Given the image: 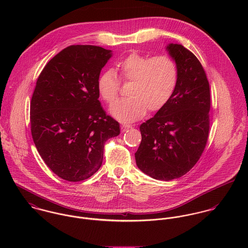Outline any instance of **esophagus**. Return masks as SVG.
<instances>
[{"label": "esophagus", "instance_id": "obj_1", "mask_svg": "<svg viewBox=\"0 0 248 248\" xmlns=\"http://www.w3.org/2000/svg\"><path fill=\"white\" fill-rule=\"evenodd\" d=\"M130 128H132V126L129 125V124H122L121 125V131L122 132H124V131H126L127 129H130Z\"/></svg>", "mask_w": 248, "mask_h": 248}]
</instances>
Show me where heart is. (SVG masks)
Segmentation results:
<instances>
[{
    "label": "heart",
    "mask_w": 248,
    "mask_h": 248,
    "mask_svg": "<svg viewBox=\"0 0 248 248\" xmlns=\"http://www.w3.org/2000/svg\"><path fill=\"white\" fill-rule=\"evenodd\" d=\"M122 82H132L128 98L117 101L110 108L117 119L131 122L147 112L162 109L172 98L178 81L176 62L167 55L147 56L133 52L116 64ZM97 91L107 104L111 105L120 91V82L111 70L98 77Z\"/></svg>",
    "instance_id": "obj_1"
}]
</instances>
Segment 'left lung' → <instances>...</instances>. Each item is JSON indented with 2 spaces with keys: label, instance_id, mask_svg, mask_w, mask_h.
Instances as JSON below:
<instances>
[{
  "label": "left lung",
  "instance_id": "1",
  "mask_svg": "<svg viewBox=\"0 0 248 248\" xmlns=\"http://www.w3.org/2000/svg\"><path fill=\"white\" fill-rule=\"evenodd\" d=\"M178 70L172 98L140 125L142 140L135 154L138 167L148 176L172 180L189 172L202 156L209 135L210 88L196 55L181 45L167 46Z\"/></svg>",
  "mask_w": 248,
  "mask_h": 248
}]
</instances>
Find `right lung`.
Returning <instances> with one entry per match:
<instances>
[{"label": "right lung", "mask_w": 248, "mask_h": 248, "mask_svg": "<svg viewBox=\"0 0 248 248\" xmlns=\"http://www.w3.org/2000/svg\"><path fill=\"white\" fill-rule=\"evenodd\" d=\"M110 50L70 46L41 71L31 102V129L37 151L49 169L68 181L92 177L102 165L108 140L120 134L106 114L97 80Z\"/></svg>", "instance_id": "right-lung-1"}]
</instances>
